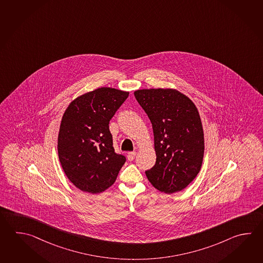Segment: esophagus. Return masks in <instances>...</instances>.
<instances>
[{"label": "esophagus", "instance_id": "1", "mask_svg": "<svg viewBox=\"0 0 263 263\" xmlns=\"http://www.w3.org/2000/svg\"><path fill=\"white\" fill-rule=\"evenodd\" d=\"M135 156H136V153L135 152H130V153H128V155H127V159L129 161H133L134 160Z\"/></svg>", "mask_w": 263, "mask_h": 263}]
</instances>
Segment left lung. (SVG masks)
<instances>
[{
  "mask_svg": "<svg viewBox=\"0 0 263 263\" xmlns=\"http://www.w3.org/2000/svg\"><path fill=\"white\" fill-rule=\"evenodd\" d=\"M134 96L150 119L155 137L156 162L146 176L161 192L181 191L197 177L203 160L198 108L175 89H143Z\"/></svg>",
  "mask_w": 263,
  "mask_h": 263,
  "instance_id": "8db88e82",
  "label": "left lung"
}]
</instances>
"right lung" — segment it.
Masks as SVG:
<instances>
[{"mask_svg":"<svg viewBox=\"0 0 263 263\" xmlns=\"http://www.w3.org/2000/svg\"><path fill=\"white\" fill-rule=\"evenodd\" d=\"M128 96L101 87L77 97L65 109L58 136L60 163L83 192L101 193L111 186L125 162L114 152L108 123Z\"/></svg>","mask_w":263,"mask_h":263,"instance_id":"right-lung-1","label":"right lung"}]
</instances>
